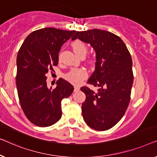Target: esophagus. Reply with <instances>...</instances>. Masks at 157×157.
<instances>
[{
	"mask_svg": "<svg viewBox=\"0 0 157 157\" xmlns=\"http://www.w3.org/2000/svg\"><path fill=\"white\" fill-rule=\"evenodd\" d=\"M79 87H78V86H75V88H74V91L75 92H78V91H79Z\"/></svg>",
	"mask_w": 157,
	"mask_h": 157,
	"instance_id": "1",
	"label": "esophagus"
}]
</instances>
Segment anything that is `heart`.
<instances>
[{
  "label": "heart",
  "instance_id": "heart-1",
  "mask_svg": "<svg viewBox=\"0 0 157 157\" xmlns=\"http://www.w3.org/2000/svg\"><path fill=\"white\" fill-rule=\"evenodd\" d=\"M72 48L73 49L77 56L80 57L81 56L86 55L87 52V47L85 45V43L79 40H76L73 43H72ZM87 72L83 69H74L72 70L71 71L68 72L66 75L65 78L70 82H71L73 85H79L82 83L84 79L87 78Z\"/></svg>",
  "mask_w": 157,
  "mask_h": 157
}]
</instances>
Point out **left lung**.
Masks as SVG:
<instances>
[{"instance_id": "8db88e82", "label": "left lung", "mask_w": 157, "mask_h": 157, "mask_svg": "<svg viewBox=\"0 0 157 157\" xmlns=\"http://www.w3.org/2000/svg\"><path fill=\"white\" fill-rule=\"evenodd\" d=\"M78 38L95 50V70L88 83L99 87L97 92L85 86L80 88L86 95L82 105L84 120L98 131L109 129L129 105L134 80L131 55L122 40L109 31H77L72 40Z\"/></svg>"}]
</instances>
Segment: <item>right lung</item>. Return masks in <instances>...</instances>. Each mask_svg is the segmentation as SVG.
Instances as JSON below:
<instances>
[{"label":"right lung","instance_id":"right-lung-1","mask_svg":"<svg viewBox=\"0 0 157 157\" xmlns=\"http://www.w3.org/2000/svg\"><path fill=\"white\" fill-rule=\"evenodd\" d=\"M75 30L45 28L28 35L17 56L16 86L21 108L35 125L49 127L62 117L61 101L70 96L74 87L64 79L55 89L48 87L46 74L57 65L62 45Z\"/></svg>","mask_w":157,"mask_h":157}]
</instances>
